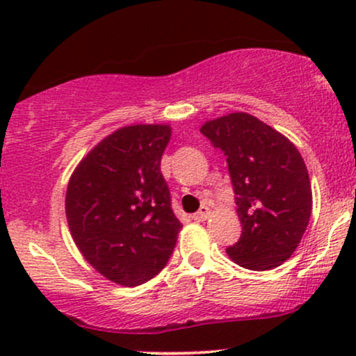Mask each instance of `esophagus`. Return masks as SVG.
Masks as SVG:
<instances>
[{"instance_id":"esophagus-1","label":"esophagus","mask_w":356,"mask_h":356,"mask_svg":"<svg viewBox=\"0 0 356 356\" xmlns=\"http://www.w3.org/2000/svg\"><path fill=\"white\" fill-rule=\"evenodd\" d=\"M211 216V209L207 206H201V209L195 212L194 216H192V219L197 220V222H201V220H206L207 218Z\"/></svg>"}]
</instances>
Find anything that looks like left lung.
<instances>
[{
  "label": "left lung",
  "mask_w": 356,
  "mask_h": 356,
  "mask_svg": "<svg viewBox=\"0 0 356 356\" xmlns=\"http://www.w3.org/2000/svg\"><path fill=\"white\" fill-rule=\"evenodd\" d=\"M201 132L227 157L243 226L227 256L252 271L281 266L295 252L312 216L303 157L283 134L244 112L206 122Z\"/></svg>",
  "instance_id": "left-lung-1"
}]
</instances>
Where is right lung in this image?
<instances>
[{
  "label": "right lung",
  "instance_id": "obj_1",
  "mask_svg": "<svg viewBox=\"0 0 356 356\" xmlns=\"http://www.w3.org/2000/svg\"><path fill=\"white\" fill-rule=\"evenodd\" d=\"M169 125H129L81 159L68 182L65 212L76 248L102 276L138 286L164 269L181 220L170 207L161 159Z\"/></svg>",
  "mask_w": 356,
  "mask_h": 356
}]
</instances>
